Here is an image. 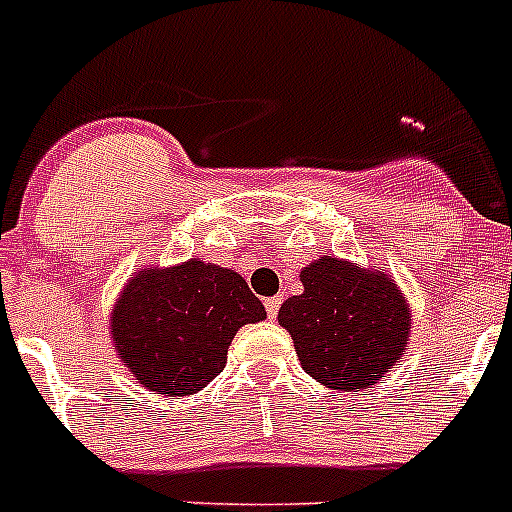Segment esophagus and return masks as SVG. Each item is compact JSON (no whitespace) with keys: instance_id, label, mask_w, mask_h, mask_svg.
I'll list each match as a JSON object with an SVG mask.
<instances>
[{"instance_id":"esophagus-1","label":"esophagus","mask_w":512,"mask_h":512,"mask_svg":"<svg viewBox=\"0 0 512 512\" xmlns=\"http://www.w3.org/2000/svg\"><path fill=\"white\" fill-rule=\"evenodd\" d=\"M280 303H283V298H280V295H275V298H267V300H265L267 318H278V313H280Z\"/></svg>"}]
</instances>
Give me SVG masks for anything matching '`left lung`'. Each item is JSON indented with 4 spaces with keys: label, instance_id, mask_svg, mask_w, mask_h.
<instances>
[{
    "label": "left lung",
    "instance_id": "obj_1",
    "mask_svg": "<svg viewBox=\"0 0 512 512\" xmlns=\"http://www.w3.org/2000/svg\"><path fill=\"white\" fill-rule=\"evenodd\" d=\"M303 293L283 303L305 374L328 389H366L394 369L412 313L391 278L323 257L300 272Z\"/></svg>",
    "mask_w": 512,
    "mask_h": 512
}]
</instances>
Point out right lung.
I'll list each match as a JSON object with an SVG mask.
<instances>
[{
  "mask_svg": "<svg viewBox=\"0 0 512 512\" xmlns=\"http://www.w3.org/2000/svg\"><path fill=\"white\" fill-rule=\"evenodd\" d=\"M262 318L265 305L237 272L189 260L128 280L113 310L111 336L138 384L186 396L222 374L234 333Z\"/></svg>",
  "mask_w": 512,
  "mask_h": 512,
  "instance_id": "obj_1",
  "label": "right lung"
}]
</instances>
